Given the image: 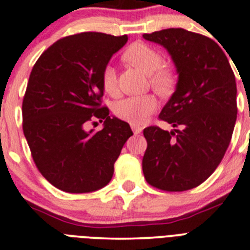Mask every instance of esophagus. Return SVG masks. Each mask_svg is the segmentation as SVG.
I'll return each instance as SVG.
<instances>
[{"instance_id":"esophagus-1","label":"esophagus","mask_w":250,"mask_h":250,"mask_svg":"<svg viewBox=\"0 0 250 250\" xmlns=\"http://www.w3.org/2000/svg\"><path fill=\"white\" fill-rule=\"evenodd\" d=\"M130 127H132V130H133V133H134V134H139V133L143 130L142 125H134V123H130Z\"/></svg>"}]
</instances>
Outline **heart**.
I'll return each mask as SVG.
<instances>
[{
	"label": "heart",
	"instance_id": "b5f03b06",
	"mask_svg": "<svg viewBox=\"0 0 250 250\" xmlns=\"http://www.w3.org/2000/svg\"><path fill=\"white\" fill-rule=\"evenodd\" d=\"M123 56L129 63L150 74V84L159 94L167 95L173 89L176 76L173 69L161 66L164 57L159 50L143 41H137L128 46ZM101 84L106 93L110 95H117V74L111 64H106L104 67L101 72ZM156 107V96L154 94H145L117 101L113 106V112L121 120L134 125H143L146 122L150 115L155 112Z\"/></svg>",
	"mask_w": 250,
	"mask_h": 250
}]
</instances>
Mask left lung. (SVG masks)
<instances>
[{
    "mask_svg": "<svg viewBox=\"0 0 250 250\" xmlns=\"http://www.w3.org/2000/svg\"><path fill=\"white\" fill-rule=\"evenodd\" d=\"M143 38L166 47L179 74L159 116L174 129L145 128L143 173L165 192L193 189L217 168L231 142L237 120L234 73L224 50L202 34L169 28Z\"/></svg>",
    "mask_w": 250,
    "mask_h": 250,
    "instance_id": "left-lung-1",
    "label": "left lung"
}]
</instances>
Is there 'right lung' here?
<instances>
[{"mask_svg":"<svg viewBox=\"0 0 250 250\" xmlns=\"http://www.w3.org/2000/svg\"><path fill=\"white\" fill-rule=\"evenodd\" d=\"M127 35L85 31L64 36L41 53L23 98V133L40 173L58 189L89 193L111 181L129 125L103 106L101 72ZM104 122L98 132L85 127Z\"/></svg>","mask_w":250,"mask_h":250,"instance_id":"1","label":"right lung"}]
</instances>
